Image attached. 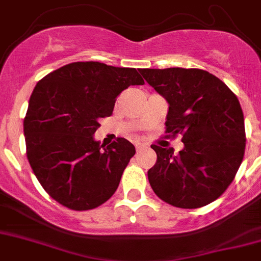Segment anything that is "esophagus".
Returning a JSON list of instances; mask_svg holds the SVG:
<instances>
[{"instance_id": "1", "label": "esophagus", "mask_w": 261, "mask_h": 261, "mask_svg": "<svg viewBox=\"0 0 261 261\" xmlns=\"http://www.w3.org/2000/svg\"><path fill=\"white\" fill-rule=\"evenodd\" d=\"M142 148H143V145H142V143H140V142L136 143V150L140 151V150H142Z\"/></svg>"}]
</instances>
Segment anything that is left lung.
<instances>
[{
    "mask_svg": "<svg viewBox=\"0 0 261 261\" xmlns=\"http://www.w3.org/2000/svg\"><path fill=\"white\" fill-rule=\"evenodd\" d=\"M145 81L169 103L165 133L182 136L185 147L152 145L158 155L147 172L153 192L182 209H197L224 193L246 146L244 113L237 96L201 69H141Z\"/></svg>",
    "mask_w": 261,
    "mask_h": 261,
    "instance_id": "left-lung-1",
    "label": "left lung"
}]
</instances>
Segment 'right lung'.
Wrapping results in <instances>:
<instances>
[{"instance_id":"right-lung-1","label":"right lung","mask_w":261,"mask_h":261,"mask_svg":"<svg viewBox=\"0 0 261 261\" xmlns=\"http://www.w3.org/2000/svg\"><path fill=\"white\" fill-rule=\"evenodd\" d=\"M142 84L135 68L78 61L34 87L24 118L27 158L44 191L63 206L95 209L115 193L136 148L125 138L103 147L93 135L121 91Z\"/></svg>"}]
</instances>
